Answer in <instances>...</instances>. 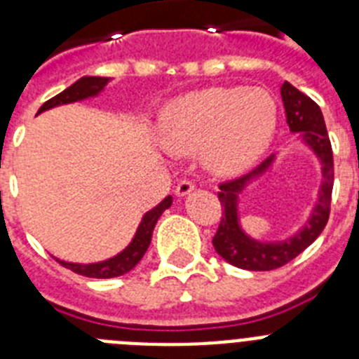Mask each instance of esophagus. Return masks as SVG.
I'll return each instance as SVG.
<instances>
[{"label":"esophagus","mask_w":359,"mask_h":359,"mask_svg":"<svg viewBox=\"0 0 359 359\" xmlns=\"http://www.w3.org/2000/svg\"><path fill=\"white\" fill-rule=\"evenodd\" d=\"M194 190V183L190 182V180H182V182L176 185V194L177 196H187L189 192Z\"/></svg>","instance_id":"obj_1"}]
</instances>
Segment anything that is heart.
<instances>
[{
    "label": "heart",
    "instance_id": "b5f03b06",
    "mask_svg": "<svg viewBox=\"0 0 359 359\" xmlns=\"http://www.w3.org/2000/svg\"><path fill=\"white\" fill-rule=\"evenodd\" d=\"M277 123V102L266 90L219 86L170 100L161 113L160 131L167 151H201L212 172L236 176L268 151Z\"/></svg>",
    "mask_w": 359,
    "mask_h": 359
}]
</instances>
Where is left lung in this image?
<instances>
[{"mask_svg": "<svg viewBox=\"0 0 359 359\" xmlns=\"http://www.w3.org/2000/svg\"><path fill=\"white\" fill-rule=\"evenodd\" d=\"M280 95L290 129L293 133H302L307 145L322 160L323 183L320 189V201L311 215L309 223L298 231L297 236L282 241V243H259V241L250 239L241 230L239 221H237V194L252 177L259 176L268 169L273 156L266 158L244 176L219 183L217 198L223 207V215H221V223L212 239V244L224 261L237 268L250 269V271H269V269H277L293 261L294 257L300 255L311 243H315L316 237L322 233L327 224L329 214H331L334 161H332L331 140H329L322 111L315 100H311L306 93L297 90L290 82L282 84Z\"/></svg>", "mask_w": 359, "mask_h": 359, "instance_id": "left-lung-1", "label": "left lung"}]
</instances>
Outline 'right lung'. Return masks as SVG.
I'll list each match as a JSON object with an SVG mask.
<instances>
[{"instance_id": "1", "label": "right lung", "mask_w": 359, "mask_h": 359, "mask_svg": "<svg viewBox=\"0 0 359 359\" xmlns=\"http://www.w3.org/2000/svg\"><path fill=\"white\" fill-rule=\"evenodd\" d=\"M109 79L107 77H82L79 79L75 84H72L69 88H66L65 91H61L59 95L52 97L50 100L43 104L39 107V113L50 109V107L61 106V104H69V102H77V100H82V98L93 97V95L100 93L104 90V86L107 84ZM172 205V198L167 196L160 205L149 210L147 214L142 219L140 226L136 230L135 239L131 241L128 248L123 250L122 253H118L116 257L109 259V261L97 262V264H73V262H65V261H57L65 268L72 269L73 273L84 275V277L90 278H113L120 277V275L128 273L135 268L138 262L142 261L144 253L147 252L149 244H151L152 230H154V224H156L158 217L163 214L165 208H169Z\"/></svg>"}]
</instances>
